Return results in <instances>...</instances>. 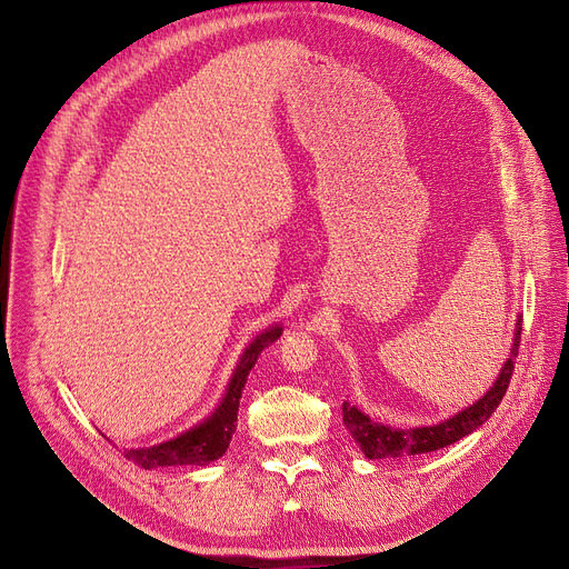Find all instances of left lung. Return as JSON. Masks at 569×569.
Returning <instances> with one entry per match:
<instances>
[{
	"label": "left lung",
	"instance_id": "left-lung-1",
	"mask_svg": "<svg viewBox=\"0 0 569 569\" xmlns=\"http://www.w3.org/2000/svg\"><path fill=\"white\" fill-rule=\"evenodd\" d=\"M519 343H521V316L517 318L510 357H507V362L502 365L496 382L489 387V392L482 399H477L472 406L452 415L450 420H442L431 427L395 429V427L373 422L371 417L365 415L360 408L343 401V425L355 438V442L360 445V450L365 452L367 459H397V457H412V455H427V452L442 450V447L461 440L475 429H480L493 415V410L500 406L515 371V357L519 352Z\"/></svg>",
	"mask_w": 569,
	"mask_h": 569
}]
</instances>
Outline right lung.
<instances>
[{"mask_svg":"<svg viewBox=\"0 0 569 569\" xmlns=\"http://www.w3.org/2000/svg\"><path fill=\"white\" fill-rule=\"evenodd\" d=\"M281 332H283L281 325H272L247 346L242 357H239V365L228 382V390L221 403L214 408L212 415L204 417L200 425H196L184 433H179L172 440H166L152 447H136V450H127L124 457L144 470L166 468V466H207L217 461L219 457H223L232 440V433L237 429L239 399H242L249 371L256 367L258 355L267 346H272L281 337Z\"/></svg>","mask_w":569,"mask_h":569,"instance_id":"add662e5","label":"right lung"}]
</instances>
